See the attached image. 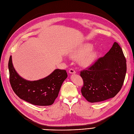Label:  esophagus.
Here are the masks:
<instances>
[{
    "instance_id": "obj_1",
    "label": "esophagus",
    "mask_w": 134,
    "mask_h": 134,
    "mask_svg": "<svg viewBox=\"0 0 134 134\" xmlns=\"http://www.w3.org/2000/svg\"><path fill=\"white\" fill-rule=\"evenodd\" d=\"M76 72L75 71V70L73 69H70L69 71V73L70 74H76Z\"/></svg>"
}]
</instances>
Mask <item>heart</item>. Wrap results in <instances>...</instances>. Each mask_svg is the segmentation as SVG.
<instances>
[{"mask_svg": "<svg viewBox=\"0 0 134 134\" xmlns=\"http://www.w3.org/2000/svg\"><path fill=\"white\" fill-rule=\"evenodd\" d=\"M93 46L90 43H86L79 47L72 54L74 58H80L79 63L83 67H88L91 65L96 60L99 54L97 49H92Z\"/></svg>", "mask_w": 134, "mask_h": 134, "instance_id": "b5f03b06", "label": "heart"}]
</instances>
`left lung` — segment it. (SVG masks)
I'll return each instance as SVG.
<instances>
[{
    "label": "left lung",
    "mask_w": 134,
    "mask_h": 134,
    "mask_svg": "<svg viewBox=\"0 0 134 134\" xmlns=\"http://www.w3.org/2000/svg\"><path fill=\"white\" fill-rule=\"evenodd\" d=\"M126 72V59L123 51L114 42L105 56L81 72L84 83L81 88L82 95L90 103L113 98L122 88Z\"/></svg>",
    "instance_id": "left-lung-1"
}]
</instances>
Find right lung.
Here are the masks:
<instances>
[{
    "instance_id": "1",
    "label": "right lung",
    "mask_w": 134,
    "mask_h": 134,
    "mask_svg": "<svg viewBox=\"0 0 134 134\" xmlns=\"http://www.w3.org/2000/svg\"><path fill=\"white\" fill-rule=\"evenodd\" d=\"M8 67L12 90L20 99L34 105H52L58 97L63 82L68 77L65 70L55 69L46 77L39 80L24 79L15 70L11 55Z\"/></svg>"
}]
</instances>
